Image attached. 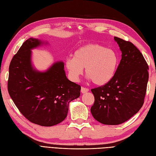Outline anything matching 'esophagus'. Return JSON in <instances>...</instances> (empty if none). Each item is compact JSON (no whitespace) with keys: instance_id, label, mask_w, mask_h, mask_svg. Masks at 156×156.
I'll return each instance as SVG.
<instances>
[{"instance_id":"obj_1","label":"esophagus","mask_w":156,"mask_h":156,"mask_svg":"<svg viewBox=\"0 0 156 156\" xmlns=\"http://www.w3.org/2000/svg\"><path fill=\"white\" fill-rule=\"evenodd\" d=\"M89 91V89L88 88H84V87H81V92L84 94V93H86L87 92Z\"/></svg>"}]
</instances>
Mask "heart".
Listing matches in <instances>:
<instances>
[{
  "label": "heart",
  "mask_w": 156,
  "mask_h": 156,
  "mask_svg": "<svg viewBox=\"0 0 156 156\" xmlns=\"http://www.w3.org/2000/svg\"><path fill=\"white\" fill-rule=\"evenodd\" d=\"M119 64L116 52L97 44L83 45L74 52L73 57L66 60L65 66L69 78L77 81L85 68L87 79L98 86L110 82Z\"/></svg>",
  "instance_id": "heart-1"
}]
</instances>
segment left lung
<instances>
[{"mask_svg":"<svg viewBox=\"0 0 156 156\" xmlns=\"http://www.w3.org/2000/svg\"><path fill=\"white\" fill-rule=\"evenodd\" d=\"M114 40L122 52L115 77L104 86L92 89L93 117L105 125H119L137 113L144 103L148 81V66L143 55L129 41Z\"/></svg>","mask_w":156,"mask_h":156,"instance_id":"1","label":"left lung"}]
</instances>
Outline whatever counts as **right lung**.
Listing matches in <instances>:
<instances>
[{
	"instance_id": "1",
	"label": "right lung",
	"mask_w": 156,
	"mask_h": 156,
	"mask_svg": "<svg viewBox=\"0 0 156 156\" xmlns=\"http://www.w3.org/2000/svg\"><path fill=\"white\" fill-rule=\"evenodd\" d=\"M48 42L30 37L13 56L9 67L8 90L27 119L41 126H53L67 116L69 103L80 96L81 87L67 78L62 61L44 72L32 63V51Z\"/></svg>"
}]
</instances>
